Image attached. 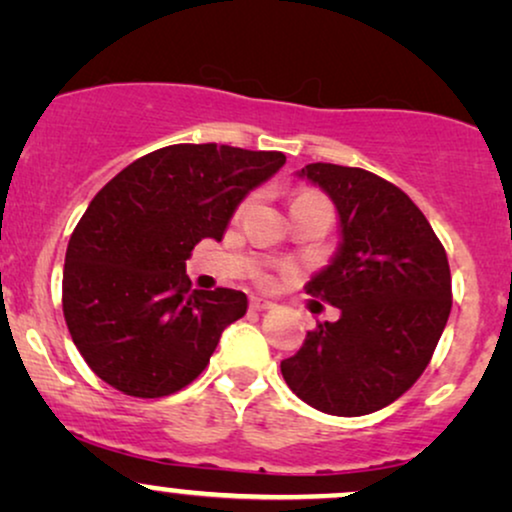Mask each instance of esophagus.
I'll list each match as a JSON object with an SVG mask.
<instances>
[{
  "label": "esophagus",
  "mask_w": 512,
  "mask_h": 512,
  "mask_svg": "<svg viewBox=\"0 0 512 512\" xmlns=\"http://www.w3.org/2000/svg\"><path fill=\"white\" fill-rule=\"evenodd\" d=\"M271 307H274V302L271 300H264L260 295L250 297V309H255V312H264V309H271Z\"/></svg>",
  "instance_id": "1"
}]
</instances>
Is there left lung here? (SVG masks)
<instances>
[{
	"instance_id": "8db88e82",
	"label": "left lung",
	"mask_w": 512,
	"mask_h": 512,
	"mask_svg": "<svg viewBox=\"0 0 512 512\" xmlns=\"http://www.w3.org/2000/svg\"><path fill=\"white\" fill-rule=\"evenodd\" d=\"M333 200L338 248L307 293L340 309L281 361L290 390L331 416L385 409L430 364L451 312V271L428 219L378 174L331 163L295 172Z\"/></svg>"
}]
</instances>
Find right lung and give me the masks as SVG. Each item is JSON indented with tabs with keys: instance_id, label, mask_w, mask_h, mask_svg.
<instances>
[{
	"instance_id": "add662e5",
	"label": "right lung",
	"mask_w": 512,
	"mask_h": 512,
	"mask_svg": "<svg viewBox=\"0 0 512 512\" xmlns=\"http://www.w3.org/2000/svg\"><path fill=\"white\" fill-rule=\"evenodd\" d=\"M283 165L281 151L177 144L134 160L96 193L66 250L63 316L103 383L153 399L203 373L248 297L191 290L186 260L203 238L222 241L243 198Z\"/></svg>"
}]
</instances>
